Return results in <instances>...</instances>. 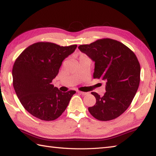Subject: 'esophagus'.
Returning a JSON list of instances; mask_svg holds the SVG:
<instances>
[{"mask_svg":"<svg viewBox=\"0 0 156 156\" xmlns=\"http://www.w3.org/2000/svg\"><path fill=\"white\" fill-rule=\"evenodd\" d=\"M78 93L80 94H82V95H86L88 94V92H82V91H78Z\"/></svg>","mask_w":156,"mask_h":156,"instance_id":"esophagus-1","label":"esophagus"}]
</instances>
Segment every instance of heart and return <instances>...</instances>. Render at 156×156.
Listing matches in <instances>:
<instances>
[{"mask_svg": "<svg viewBox=\"0 0 156 156\" xmlns=\"http://www.w3.org/2000/svg\"><path fill=\"white\" fill-rule=\"evenodd\" d=\"M82 55H81V56H82Z\"/></svg>", "mask_w": 156, "mask_h": 156, "instance_id": "obj_1", "label": "heart"}]
</instances>
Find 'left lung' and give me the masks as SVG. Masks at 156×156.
<instances>
[{
	"label": "left lung",
	"mask_w": 156,
	"mask_h": 156,
	"mask_svg": "<svg viewBox=\"0 0 156 156\" xmlns=\"http://www.w3.org/2000/svg\"><path fill=\"white\" fill-rule=\"evenodd\" d=\"M78 49L94 63V78L106 81V92L101 97L92 92L96 104L88 111L99 121H110L127 110L137 91L140 64L136 55L123 44L101 39Z\"/></svg>",
	"instance_id": "left-lung-1"
}]
</instances>
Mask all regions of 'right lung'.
Returning a JSON list of instances; mask_svg holds the SVG:
<instances>
[{"mask_svg":"<svg viewBox=\"0 0 156 156\" xmlns=\"http://www.w3.org/2000/svg\"><path fill=\"white\" fill-rule=\"evenodd\" d=\"M77 45L59 46L50 42L29 45L13 65L12 74L16 94L26 110L43 121L58 119L68 107L75 90L62 92L51 84L63 60Z\"/></svg>","mask_w":156,"mask_h":156,"instance_id":"right-lung-1","label":"right lung"}]
</instances>
